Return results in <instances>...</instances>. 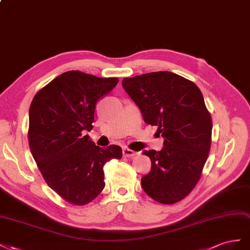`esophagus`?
<instances>
[{
  "mask_svg": "<svg viewBox=\"0 0 250 250\" xmlns=\"http://www.w3.org/2000/svg\"><path fill=\"white\" fill-rule=\"evenodd\" d=\"M123 154H124L125 157H132V156L135 155V152L132 151V149H130V148H124Z\"/></svg>",
  "mask_w": 250,
  "mask_h": 250,
  "instance_id": "1",
  "label": "esophagus"
}]
</instances>
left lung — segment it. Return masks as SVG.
I'll return each instance as SVG.
<instances>
[{"mask_svg": "<svg viewBox=\"0 0 250 250\" xmlns=\"http://www.w3.org/2000/svg\"><path fill=\"white\" fill-rule=\"evenodd\" d=\"M123 87L145 123L157 125L165 139L161 151H144L152 162L141 178L155 201L173 204L196 187L211 144V118L197 85L167 71L124 78Z\"/></svg>", "mask_w": 250, "mask_h": 250, "instance_id": "obj_1", "label": "left lung"}]
</instances>
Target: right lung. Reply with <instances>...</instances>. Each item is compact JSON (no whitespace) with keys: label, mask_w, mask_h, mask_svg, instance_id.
<instances>
[{"label":"right lung","mask_w":250,"mask_h":250,"mask_svg":"<svg viewBox=\"0 0 250 250\" xmlns=\"http://www.w3.org/2000/svg\"><path fill=\"white\" fill-rule=\"evenodd\" d=\"M118 78H101L80 71L55 77L34 96L29 109L30 151L47 184L66 201L84 205L104 188V166L120 159L123 149L102 148L83 134L93 129L99 99Z\"/></svg>","instance_id":"right-lung-1"}]
</instances>
